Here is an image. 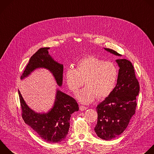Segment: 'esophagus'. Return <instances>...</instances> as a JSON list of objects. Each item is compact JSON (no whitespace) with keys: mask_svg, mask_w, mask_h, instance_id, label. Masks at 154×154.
<instances>
[{"mask_svg":"<svg viewBox=\"0 0 154 154\" xmlns=\"http://www.w3.org/2000/svg\"><path fill=\"white\" fill-rule=\"evenodd\" d=\"M87 109H88L87 107H85V106H80V110H81V111H85Z\"/></svg>","mask_w":154,"mask_h":154,"instance_id":"esophagus-1","label":"esophagus"}]
</instances>
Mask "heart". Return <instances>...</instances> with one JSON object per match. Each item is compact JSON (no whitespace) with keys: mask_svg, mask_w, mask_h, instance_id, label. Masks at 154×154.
<instances>
[{"mask_svg":"<svg viewBox=\"0 0 154 154\" xmlns=\"http://www.w3.org/2000/svg\"><path fill=\"white\" fill-rule=\"evenodd\" d=\"M119 75L118 68L111 62H105L96 56H88L77 63V68H69L65 72V80L69 89L75 94L83 86L77 98L83 104H89L96 97L106 98L114 90Z\"/></svg>","mask_w":154,"mask_h":154,"instance_id":"1","label":"heart"}]
</instances>
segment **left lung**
Instances as JSON below:
<instances>
[{
	"label": "left lung",
	"mask_w": 154,
	"mask_h": 154,
	"mask_svg": "<svg viewBox=\"0 0 154 154\" xmlns=\"http://www.w3.org/2000/svg\"><path fill=\"white\" fill-rule=\"evenodd\" d=\"M105 49L121 56L113 49ZM116 62L120 68L117 85L110 95L96 108L98 118L94 130L98 137L105 140L117 137L126 129L135 113L137 96L140 92L132 63L126 59H117Z\"/></svg>",
	"instance_id": "8db88e82"
}]
</instances>
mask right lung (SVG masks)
<instances>
[{
	"instance_id": "1",
	"label": "right lung",
	"mask_w": 154,
	"mask_h": 154,
	"mask_svg": "<svg viewBox=\"0 0 154 154\" xmlns=\"http://www.w3.org/2000/svg\"><path fill=\"white\" fill-rule=\"evenodd\" d=\"M49 48H42L30 58L21 75L22 80L37 68H46L54 75L57 85H62L63 65L54 60L48 53ZM22 116L29 125L43 140L48 143H60L68 134L71 114L78 111L75 100L57 89L53 107L47 113H37L28 107L18 90Z\"/></svg>"
}]
</instances>
